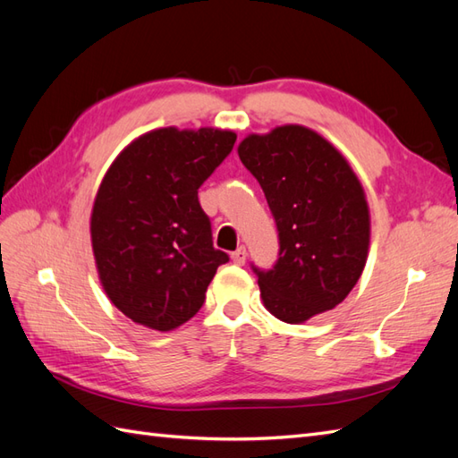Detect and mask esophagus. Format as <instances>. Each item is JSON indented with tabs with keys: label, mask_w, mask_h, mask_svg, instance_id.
I'll return each instance as SVG.
<instances>
[{
	"label": "esophagus",
	"mask_w": 458,
	"mask_h": 458,
	"mask_svg": "<svg viewBox=\"0 0 458 458\" xmlns=\"http://www.w3.org/2000/svg\"><path fill=\"white\" fill-rule=\"evenodd\" d=\"M245 259H248V250H245L243 245H240V248L232 253V261L236 265H243Z\"/></svg>",
	"instance_id": "34e87169"
}]
</instances>
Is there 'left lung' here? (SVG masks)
I'll list each match as a JSON object with an SVG mask.
<instances>
[{
  "label": "left lung",
  "instance_id": "obj_1",
  "mask_svg": "<svg viewBox=\"0 0 458 458\" xmlns=\"http://www.w3.org/2000/svg\"><path fill=\"white\" fill-rule=\"evenodd\" d=\"M240 160L259 182L278 232V259L255 267L265 308L301 323L338 306L356 286L369 245V210L344 157L308 127L250 135Z\"/></svg>",
  "mask_w": 458,
  "mask_h": 458
}]
</instances>
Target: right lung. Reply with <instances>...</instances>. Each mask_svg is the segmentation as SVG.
<instances>
[{"instance_id":"obj_1","label":"right lung","mask_w":458,"mask_h":458,"mask_svg":"<svg viewBox=\"0 0 458 458\" xmlns=\"http://www.w3.org/2000/svg\"><path fill=\"white\" fill-rule=\"evenodd\" d=\"M236 133L164 127L133 140L104 175L90 216L102 286L129 319L172 331L203 308L216 268L199 187L225 160Z\"/></svg>"}]
</instances>
